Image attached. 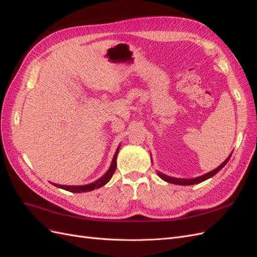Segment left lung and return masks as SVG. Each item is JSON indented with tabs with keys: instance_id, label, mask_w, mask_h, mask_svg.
<instances>
[{
	"instance_id": "1",
	"label": "left lung",
	"mask_w": 257,
	"mask_h": 257,
	"mask_svg": "<svg viewBox=\"0 0 257 257\" xmlns=\"http://www.w3.org/2000/svg\"><path fill=\"white\" fill-rule=\"evenodd\" d=\"M230 157H231V155H229V157H228L226 160H225L219 167L215 168V169H213L212 172H210V173H208V174H206V175H204V176H200V177H197V178H194V179H178V178L168 177V176H166V175H163V174H161V173H158V175H159V177H160V178H162V179H163V180H165L166 182H169V183L180 184V185H192V184H196V183H200V182H203V181L207 180V179L213 177L216 173H219L220 170H221L225 165L227 164V162L229 161Z\"/></svg>"
}]
</instances>
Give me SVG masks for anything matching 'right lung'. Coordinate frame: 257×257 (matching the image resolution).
Returning <instances> with one entry per match:
<instances>
[{
    "instance_id": "right-lung-1",
    "label": "right lung",
    "mask_w": 257,
    "mask_h": 257,
    "mask_svg": "<svg viewBox=\"0 0 257 257\" xmlns=\"http://www.w3.org/2000/svg\"><path fill=\"white\" fill-rule=\"evenodd\" d=\"M119 149H120V147H118V149H116V151L114 153V157L112 159L110 168L108 169V172L102 178H99L97 181L93 182V183H90V184H87V185H60V184H56V183H52V184L58 186V188H61V189L69 191V192H73V193L89 192V191H93V190L98 189V188H102L103 185H105L108 181L110 180L113 173L115 172V168H116V155H118Z\"/></svg>"
}]
</instances>
